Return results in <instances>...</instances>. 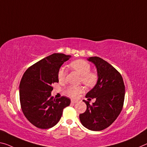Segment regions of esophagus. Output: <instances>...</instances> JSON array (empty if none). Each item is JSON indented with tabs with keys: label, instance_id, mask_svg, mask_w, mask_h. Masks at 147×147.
I'll use <instances>...</instances> for the list:
<instances>
[{
	"label": "esophagus",
	"instance_id": "34e87169",
	"mask_svg": "<svg viewBox=\"0 0 147 147\" xmlns=\"http://www.w3.org/2000/svg\"><path fill=\"white\" fill-rule=\"evenodd\" d=\"M77 102H78V101H76V100H73V99L71 100V103H76Z\"/></svg>",
	"mask_w": 147,
	"mask_h": 147
}]
</instances>
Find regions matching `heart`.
Segmentation results:
<instances>
[{"label": "heart", "instance_id": "b5f03b06", "mask_svg": "<svg viewBox=\"0 0 147 147\" xmlns=\"http://www.w3.org/2000/svg\"><path fill=\"white\" fill-rule=\"evenodd\" d=\"M69 66L71 68L74 69L81 76L82 82L86 86L90 87L94 86L97 80V76L94 73L90 72V65L84 60L78 59L75 60L70 63ZM58 80L60 82H63L65 78V71L64 68H61L57 74ZM82 91L80 87L76 86H69L65 90V94L71 97H76Z\"/></svg>", "mask_w": 147, "mask_h": 147}]
</instances>
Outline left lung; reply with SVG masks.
I'll return each instance as SVG.
<instances>
[{
  "instance_id": "obj_1",
  "label": "left lung",
  "mask_w": 147,
  "mask_h": 147,
  "mask_svg": "<svg viewBox=\"0 0 147 147\" xmlns=\"http://www.w3.org/2000/svg\"><path fill=\"white\" fill-rule=\"evenodd\" d=\"M88 60L95 65L98 79L86 97L96 100L92 105L84 100L87 109L79 118L87 129L101 131L110 126L122 111L125 86L120 73L108 62L96 56L90 57Z\"/></svg>"
}]
</instances>
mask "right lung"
I'll return each instance as SVG.
<instances>
[{
  "label": "right lung",
  "instance_id": "1",
  "mask_svg": "<svg viewBox=\"0 0 147 147\" xmlns=\"http://www.w3.org/2000/svg\"><path fill=\"white\" fill-rule=\"evenodd\" d=\"M63 53H53L32 65L25 72L20 84V99L22 111L32 125L48 129L57 124L63 111L71 100L51 95L52 84L58 82V71L71 57Z\"/></svg>",
  "mask_w": 147,
  "mask_h": 147
}]
</instances>
